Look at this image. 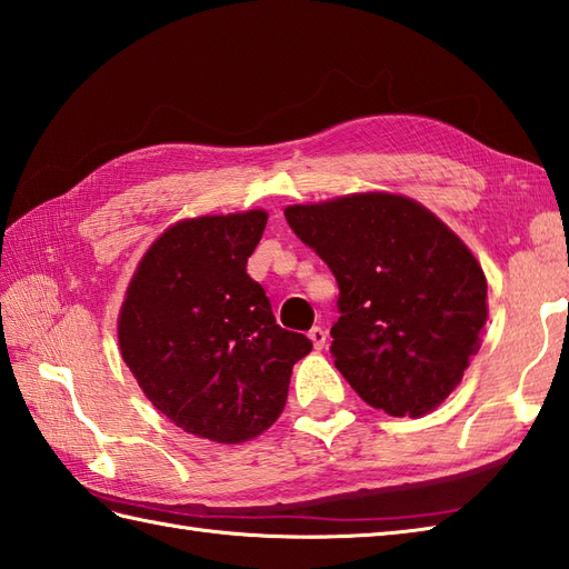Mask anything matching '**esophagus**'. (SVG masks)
<instances>
[{
	"label": "esophagus",
	"mask_w": 569,
	"mask_h": 569,
	"mask_svg": "<svg viewBox=\"0 0 569 569\" xmlns=\"http://www.w3.org/2000/svg\"><path fill=\"white\" fill-rule=\"evenodd\" d=\"M308 337L312 340V347L316 349H325V345H328V330L325 328H312L308 332Z\"/></svg>",
	"instance_id": "34e87169"
}]
</instances>
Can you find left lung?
Here are the masks:
<instances>
[{
    "mask_svg": "<svg viewBox=\"0 0 569 569\" xmlns=\"http://www.w3.org/2000/svg\"><path fill=\"white\" fill-rule=\"evenodd\" d=\"M283 214L340 288L330 352L361 401L398 418L440 406L487 325V278L471 251L430 210L389 192Z\"/></svg>",
    "mask_w": 569,
    "mask_h": 569,
    "instance_id": "obj_1",
    "label": "left lung"
}]
</instances>
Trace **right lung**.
<instances>
[{"label":"right lung","instance_id":"obj_1","mask_svg":"<svg viewBox=\"0 0 569 569\" xmlns=\"http://www.w3.org/2000/svg\"><path fill=\"white\" fill-rule=\"evenodd\" d=\"M266 212L183 220L153 241L119 312V347L141 391L186 432L237 445L281 416L312 342L276 322L247 273Z\"/></svg>","mask_w":569,"mask_h":569}]
</instances>
